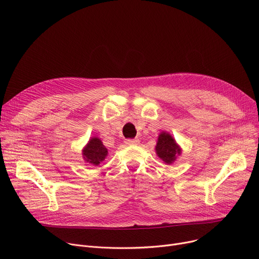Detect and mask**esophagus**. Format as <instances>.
<instances>
[{
  "mask_svg": "<svg viewBox=\"0 0 259 259\" xmlns=\"http://www.w3.org/2000/svg\"><path fill=\"white\" fill-rule=\"evenodd\" d=\"M125 144L128 145V146H130V145H139L140 141L137 140V139H135V140H126Z\"/></svg>",
  "mask_w": 259,
  "mask_h": 259,
  "instance_id": "obj_1",
  "label": "esophagus"
}]
</instances>
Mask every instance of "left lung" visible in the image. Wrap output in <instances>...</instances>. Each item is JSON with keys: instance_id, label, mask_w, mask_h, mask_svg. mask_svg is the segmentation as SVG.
I'll use <instances>...</instances> for the list:
<instances>
[{"instance_id": "obj_1", "label": "left lung", "mask_w": 259, "mask_h": 259, "mask_svg": "<svg viewBox=\"0 0 259 259\" xmlns=\"http://www.w3.org/2000/svg\"><path fill=\"white\" fill-rule=\"evenodd\" d=\"M155 150L158 157L164 160L167 165H171L182 152V149L176 144L175 140L169 133L164 131L159 134Z\"/></svg>"}]
</instances>
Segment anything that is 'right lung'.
Masks as SVG:
<instances>
[{
    "label": "right lung",
    "mask_w": 259,
    "mask_h": 259,
    "mask_svg": "<svg viewBox=\"0 0 259 259\" xmlns=\"http://www.w3.org/2000/svg\"><path fill=\"white\" fill-rule=\"evenodd\" d=\"M107 155V148L99 138H92L83 149L84 159L93 166H99Z\"/></svg>",
    "instance_id": "add662e5"
}]
</instances>
